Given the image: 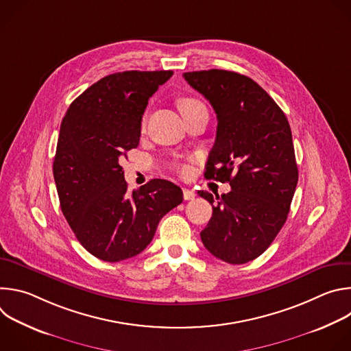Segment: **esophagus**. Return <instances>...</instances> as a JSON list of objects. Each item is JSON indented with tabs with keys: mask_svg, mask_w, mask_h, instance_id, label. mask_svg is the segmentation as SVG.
Instances as JSON below:
<instances>
[{
	"mask_svg": "<svg viewBox=\"0 0 351 351\" xmlns=\"http://www.w3.org/2000/svg\"><path fill=\"white\" fill-rule=\"evenodd\" d=\"M195 197V193L190 189H183V198L184 199H193Z\"/></svg>",
	"mask_w": 351,
	"mask_h": 351,
	"instance_id": "obj_1",
	"label": "esophagus"
}]
</instances>
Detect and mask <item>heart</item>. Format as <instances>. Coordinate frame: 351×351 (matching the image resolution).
Returning <instances> with one entry per match:
<instances>
[{
	"label": "heart",
	"instance_id": "b5f03b06",
	"mask_svg": "<svg viewBox=\"0 0 351 351\" xmlns=\"http://www.w3.org/2000/svg\"><path fill=\"white\" fill-rule=\"evenodd\" d=\"M203 106L199 101H197V99L194 98H182L180 103H179V107H180V111H187V110H191V108H195V107H199Z\"/></svg>",
	"mask_w": 351,
	"mask_h": 351
}]
</instances>
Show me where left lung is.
I'll use <instances>...</instances> for the list:
<instances>
[{"instance_id":"1","label":"left lung","mask_w":351,"mask_h":351,"mask_svg":"<svg viewBox=\"0 0 351 351\" xmlns=\"http://www.w3.org/2000/svg\"><path fill=\"white\" fill-rule=\"evenodd\" d=\"M183 77L208 99L218 119L206 178L232 187L221 197L198 191L213 204V217L199 236L214 257L245 264L265 252L287 219L298 180L287 118L244 75L210 69Z\"/></svg>"}]
</instances>
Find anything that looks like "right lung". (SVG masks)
<instances>
[{
    "label": "right lung",
    "mask_w": 351,
    "mask_h": 351,
    "mask_svg": "<svg viewBox=\"0 0 351 351\" xmlns=\"http://www.w3.org/2000/svg\"><path fill=\"white\" fill-rule=\"evenodd\" d=\"M172 75H108L83 91L61 122L53 165L61 210L80 244L103 261L140 254L161 218L183 199L182 189L165 179L129 193L121 167L138 145L149 97Z\"/></svg>",
    "instance_id": "1"
}]
</instances>
